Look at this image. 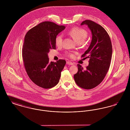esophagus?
<instances>
[{
    "label": "esophagus",
    "mask_w": 130,
    "mask_h": 130,
    "mask_svg": "<svg viewBox=\"0 0 130 130\" xmlns=\"http://www.w3.org/2000/svg\"><path fill=\"white\" fill-rule=\"evenodd\" d=\"M66 64L68 65H73L74 64V63L73 62H71V61H67Z\"/></svg>",
    "instance_id": "esophagus-1"
}]
</instances>
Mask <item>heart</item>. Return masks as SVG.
Here are the masks:
<instances>
[{"mask_svg": "<svg viewBox=\"0 0 130 130\" xmlns=\"http://www.w3.org/2000/svg\"><path fill=\"white\" fill-rule=\"evenodd\" d=\"M68 34L73 38L77 43H82L87 37L88 32L86 30L79 27H74L68 31ZM63 35L59 34L55 38V44L58 47L62 45L63 41ZM66 56L70 58H74V54L71 53H66Z\"/></svg>", "mask_w": 130, "mask_h": 130, "instance_id": "b5f03b06", "label": "heart"}]
</instances>
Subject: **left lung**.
Here are the masks:
<instances>
[{
	"label": "left lung",
	"mask_w": 130,
	"mask_h": 130,
	"mask_svg": "<svg viewBox=\"0 0 130 130\" xmlns=\"http://www.w3.org/2000/svg\"><path fill=\"white\" fill-rule=\"evenodd\" d=\"M84 24L92 34L90 45L81 56L85 59L89 58V65L84 70L77 64L78 72L74 77L78 86L89 90L98 86L105 78L110 66L112 50L110 37L104 28L90 20L81 23Z\"/></svg>",
	"instance_id": "left-lung-1"
}]
</instances>
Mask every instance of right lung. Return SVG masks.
<instances>
[{
	"instance_id": "add662e5",
	"label": "right lung",
	"mask_w": 130,
	"mask_h": 130,
	"mask_svg": "<svg viewBox=\"0 0 130 130\" xmlns=\"http://www.w3.org/2000/svg\"><path fill=\"white\" fill-rule=\"evenodd\" d=\"M65 28L50 21H44L33 27L25 35L22 57L27 74L35 84L44 89L56 85L66 61L50 62L48 54L56 49L55 38Z\"/></svg>"
}]
</instances>
